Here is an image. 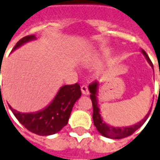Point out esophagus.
Wrapping results in <instances>:
<instances>
[{"label":"esophagus","instance_id":"esophagus-1","mask_svg":"<svg viewBox=\"0 0 160 160\" xmlns=\"http://www.w3.org/2000/svg\"><path fill=\"white\" fill-rule=\"evenodd\" d=\"M80 89H81V93H82L83 94H85V95H88V94H89V91H88V86L83 85V86L80 88Z\"/></svg>","mask_w":160,"mask_h":160}]
</instances>
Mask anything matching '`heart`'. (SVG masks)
<instances>
[{
	"instance_id": "1",
	"label": "heart",
	"mask_w": 160,
	"mask_h": 160,
	"mask_svg": "<svg viewBox=\"0 0 160 160\" xmlns=\"http://www.w3.org/2000/svg\"><path fill=\"white\" fill-rule=\"evenodd\" d=\"M102 55L100 54V53H96L94 55H91V56H88V57H86L84 58V64L86 66H93L94 64H96L102 60Z\"/></svg>"
}]
</instances>
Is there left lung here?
<instances>
[{
  "mask_svg": "<svg viewBox=\"0 0 160 160\" xmlns=\"http://www.w3.org/2000/svg\"><path fill=\"white\" fill-rule=\"evenodd\" d=\"M141 52L143 53L146 60L150 64V66L153 68L152 63L150 60L148 55L144 52V50L141 49ZM98 88H99V83L98 82H94L93 84H91L88 87L89 92H90V98L93 103V108H94V112H93V121H94V126L96 127V129L100 132V134H102L103 137L108 138H112V139H121V138H124L128 136H130L133 134L136 130L139 129L141 126L144 123V122L147 120L151 109L146 114V116L144 117V119H142L141 121L137 122L134 125L126 126V127H114V126L109 125L103 121V118L101 115V109H100V106L98 103Z\"/></svg>",
  "mask_w": 160,
  "mask_h": 160,
  "instance_id": "1",
  "label": "left lung"
}]
</instances>
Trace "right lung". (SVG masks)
Returning a JSON list of instances; mask_svg holds the SVG:
<instances>
[{
	"mask_svg": "<svg viewBox=\"0 0 160 160\" xmlns=\"http://www.w3.org/2000/svg\"><path fill=\"white\" fill-rule=\"evenodd\" d=\"M36 39L34 35L26 36L17 42L13 51ZM80 96V85L76 83L61 87L48 106L39 111L22 113L8 106L16 119L27 130L39 136H50L58 132L67 124L72 107Z\"/></svg>",
	"mask_w": 160,
	"mask_h": 160,
	"instance_id": "add662e5",
	"label": "right lung"
}]
</instances>
